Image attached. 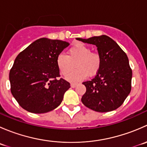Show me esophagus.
Listing matches in <instances>:
<instances>
[{"label": "esophagus", "instance_id": "34e87169", "mask_svg": "<svg viewBox=\"0 0 147 147\" xmlns=\"http://www.w3.org/2000/svg\"><path fill=\"white\" fill-rule=\"evenodd\" d=\"M77 85H78V84H77V83H71V84H70L71 87H72V88L75 87Z\"/></svg>", "mask_w": 147, "mask_h": 147}]
</instances>
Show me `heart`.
I'll return each instance as SVG.
<instances>
[{"mask_svg": "<svg viewBox=\"0 0 147 147\" xmlns=\"http://www.w3.org/2000/svg\"><path fill=\"white\" fill-rule=\"evenodd\" d=\"M76 63L77 69L69 73ZM56 63L62 75H67V80L71 82L82 80L87 77L94 76L100 70L102 59L100 55L91 52L90 47L82 43H77L71 47L67 52V55L60 54L56 59Z\"/></svg>", "mask_w": 147, "mask_h": 147, "instance_id": "b5f03b06", "label": "heart"}]
</instances>
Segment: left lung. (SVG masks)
<instances>
[{"label": "left lung", "instance_id": "8db88e82", "mask_svg": "<svg viewBox=\"0 0 147 147\" xmlns=\"http://www.w3.org/2000/svg\"><path fill=\"white\" fill-rule=\"evenodd\" d=\"M78 40L97 46L102 64L97 75L82 82L86 92L81 101L84 106L99 112H107L119 107L131 88L132 71L126 53L115 40L107 35Z\"/></svg>", "mask_w": 147, "mask_h": 147}]
</instances>
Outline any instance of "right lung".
<instances>
[{"label":"right lung","mask_w":147,"mask_h":147,"mask_svg":"<svg viewBox=\"0 0 147 147\" xmlns=\"http://www.w3.org/2000/svg\"><path fill=\"white\" fill-rule=\"evenodd\" d=\"M69 42L42 38L16 57L9 73L10 91L20 106L35 114L46 113L61 104L70 84L60 78L56 59Z\"/></svg>","instance_id":"1"}]
</instances>
